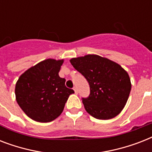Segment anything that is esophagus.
Segmentation results:
<instances>
[{"mask_svg":"<svg viewBox=\"0 0 152 152\" xmlns=\"http://www.w3.org/2000/svg\"><path fill=\"white\" fill-rule=\"evenodd\" d=\"M73 90H74V91H75V93H76V94H78V90H77V88H76V87H74Z\"/></svg>","mask_w":152,"mask_h":152,"instance_id":"1","label":"esophagus"}]
</instances>
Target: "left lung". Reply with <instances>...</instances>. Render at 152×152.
Here are the masks:
<instances>
[{
  "label": "left lung",
  "mask_w": 152,
  "mask_h": 152,
  "mask_svg": "<svg viewBox=\"0 0 152 152\" xmlns=\"http://www.w3.org/2000/svg\"><path fill=\"white\" fill-rule=\"evenodd\" d=\"M70 62L90 85V95L82 99L86 111L99 120L118 115L132 87L127 72L118 63L95 54L72 58Z\"/></svg>",
  "instance_id": "8db88e82"
}]
</instances>
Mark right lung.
Instances as JSON below:
<instances>
[{"mask_svg": "<svg viewBox=\"0 0 152 152\" xmlns=\"http://www.w3.org/2000/svg\"><path fill=\"white\" fill-rule=\"evenodd\" d=\"M63 62V59L44 60L25 71L16 82L15 99L32 120L43 123L55 120L74 93L58 74Z\"/></svg>", "mask_w": 152, "mask_h": 152, "instance_id": "obj_1", "label": "right lung"}]
</instances>
